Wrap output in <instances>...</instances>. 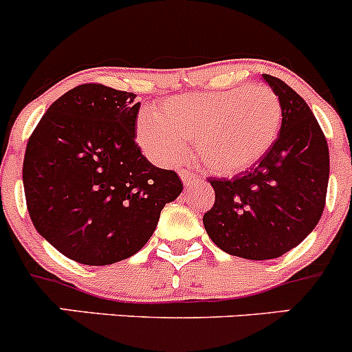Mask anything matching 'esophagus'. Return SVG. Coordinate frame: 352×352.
<instances>
[{
	"label": "esophagus",
	"instance_id": "34e87169",
	"mask_svg": "<svg viewBox=\"0 0 352 352\" xmlns=\"http://www.w3.org/2000/svg\"><path fill=\"white\" fill-rule=\"evenodd\" d=\"M179 175H180V179H182V182L186 184V186H189V184L192 182V180H197L196 173L189 172V170H180Z\"/></svg>",
	"mask_w": 352,
	"mask_h": 352
}]
</instances>
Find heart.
<instances>
[{
	"mask_svg": "<svg viewBox=\"0 0 352 352\" xmlns=\"http://www.w3.org/2000/svg\"><path fill=\"white\" fill-rule=\"evenodd\" d=\"M283 107L269 87L194 91L172 97L158 112L138 117V141L153 162L172 166L192 138L199 162L219 175H235L258 162L278 140Z\"/></svg>",
	"mask_w": 352,
	"mask_h": 352,
	"instance_id": "obj_1",
	"label": "heart"
}]
</instances>
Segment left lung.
Listing matches in <instances>:
<instances>
[{
    "label": "left lung",
    "instance_id": "obj_1",
    "mask_svg": "<svg viewBox=\"0 0 352 352\" xmlns=\"http://www.w3.org/2000/svg\"><path fill=\"white\" fill-rule=\"evenodd\" d=\"M262 80L278 95V140L254 166L233 179H211L214 206L202 218L223 252L248 261L281 257L314 232L324 212L329 146L307 102L271 74Z\"/></svg>",
    "mask_w": 352,
    "mask_h": 352
}]
</instances>
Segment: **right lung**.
Instances as JSON below:
<instances>
[{
	"mask_svg": "<svg viewBox=\"0 0 352 352\" xmlns=\"http://www.w3.org/2000/svg\"><path fill=\"white\" fill-rule=\"evenodd\" d=\"M136 95L97 83L59 97L28 140L23 189L35 230L85 265L131 257L184 186L136 144Z\"/></svg>",
	"mask_w": 352,
	"mask_h": 352,
	"instance_id": "add662e5",
	"label": "right lung"
}]
</instances>
